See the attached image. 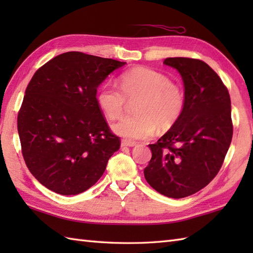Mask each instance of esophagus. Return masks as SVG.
Masks as SVG:
<instances>
[{
  "instance_id": "obj_1",
  "label": "esophagus",
  "mask_w": 253,
  "mask_h": 253,
  "mask_svg": "<svg viewBox=\"0 0 253 253\" xmlns=\"http://www.w3.org/2000/svg\"><path fill=\"white\" fill-rule=\"evenodd\" d=\"M121 146L122 147H135L136 146V142L135 141H130V140H126V139H123Z\"/></svg>"
}]
</instances>
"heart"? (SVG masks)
I'll use <instances>...</instances> for the list:
<instances>
[{
    "instance_id": "obj_1",
    "label": "heart",
    "mask_w": 253,
    "mask_h": 253,
    "mask_svg": "<svg viewBox=\"0 0 253 253\" xmlns=\"http://www.w3.org/2000/svg\"><path fill=\"white\" fill-rule=\"evenodd\" d=\"M122 90L112 83L100 87L96 101L106 117H120L127 99L140 98L137 115L125 116L112 125L118 136L139 140L151 137L157 130H166L178 122L185 109V94L179 85L171 84L166 75L151 68L140 67L121 77Z\"/></svg>"
}]
</instances>
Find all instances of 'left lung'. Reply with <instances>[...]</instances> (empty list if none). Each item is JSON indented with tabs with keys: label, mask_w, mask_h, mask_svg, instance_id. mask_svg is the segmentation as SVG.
<instances>
[{
	"label": "left lung",
	"mask_w": 253,
	"mask_h": 253,
	"mask_svg": "<svg viewBox=\"0 0 253 253\" xmlns=\"http://www.w3.org/2000/svg\"><path fill=\"white\" fill-rule=\"evenodd\" d=\"M165 65L180 74L185 90L182 115L157 143L143 173L161 195L180 199L201 190L218 173L233 138L227 88L207 63L168 57Z\"/></svg>",
	"instance_id": "left-lung-1"
}]
</instances>
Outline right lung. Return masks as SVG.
<instances>
[{"label":"right lung","mask_w":253,"mask_h":253,"mask_svg":"<svg viewBox=\"0 0 253 253\" xmlns=\"http://www.w3.org/2000/svg\"><path fill=\"white\" fill-rule=\"evenodd\" d=\"M126 62L67 52L35 73L17 118L27 168L63 196L92 187L121 147L96 101V89Z\"/></svg>","instance_id":"1"}]
</instances>
